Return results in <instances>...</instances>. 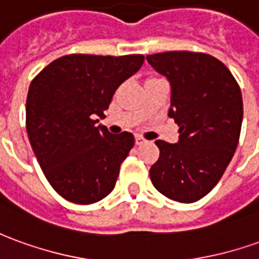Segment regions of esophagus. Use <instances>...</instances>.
<instances>
[{
    "mask_svg": "<svg viewBox=\"0 0 259 259\" xmlns=\"http://www.w3.org/2000/svg\"><path fill=\"white\" fill-rule=\"evenodd\" d=\"M147 140L146 139H143L142 136H136V144H139V146H142V144H146Z\"/></svg>",
    "mask_w": 259,
    "mask_h": 259,
    "instance_id": "obj_1",
    "label": "esophagus"
}]
</instances>
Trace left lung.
<instances>
[{"instance_id":"8db88e82","label":"left lung","mask_w":259,"mask_h":259,"mask_svg":"<svg viewBox=\"0 0 259 259\" xmlns=\"http://www.w3.org/2000/svg\"><path fill=\"white\" fill-rule=\"evenodd\" d=\"M147 61L168 79V116L180 126L178 143L155 142L160 157L150 178L164 196L192 203L216 186L234 155L243 122L241 90L210 54L165 52L148 54Z\"/></svg>"}]
</instances>
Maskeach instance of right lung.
<instances>
[{
    "instance_id": "add662e5",
    "label": "right lung",
    "mask_w": 259,
    "mask_h": 259,
    "mask_svg": "<svg viewBox=\"0 0 259 259\" xmlns=\"http://www.w3.org/2000/svg\"><path fill=\"white\" fill-rule=\"evenodd\" d=\"M143 54H68L36 75L26 99V132L53 189L90 205L112 192L120 164L135 144L129 132L97 124L123 81L140 70Z\"/></svg>"
}]
</instances>
